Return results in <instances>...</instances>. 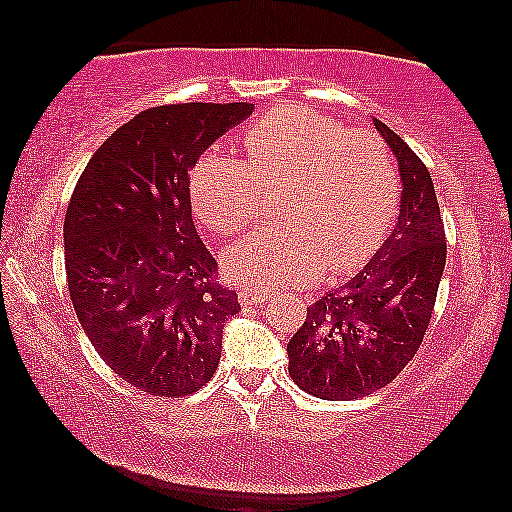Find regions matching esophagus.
<instances>
[{
  "label": "esophagus",
  "mask_w": 512,
  "mask_h": 512,
  "mask_svg": "<svg viewBox=\"0 0 512 512\" xmlns=\"http://www.w3.org/2000/svg\"><path fill=\"white\" fill-rule=\"evenodd\" d=\"M237 298H240L242 305H261V303H268L272 298V291H265V289H240L237 293Z\"/></svg>",
  "instance_id": "obj_1"
}]
</instances>
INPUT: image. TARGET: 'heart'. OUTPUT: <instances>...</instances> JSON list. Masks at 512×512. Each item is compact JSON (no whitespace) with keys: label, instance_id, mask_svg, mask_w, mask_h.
<instances>
[{"label":"heart","instance_id":"obj_1","mask_svg":"<svg viewBox=\"0 0 512 512\" xmlns=\"http://www.w3.org/2000/svg\"><path fill=\"white\" fill-rule=\"evenodd\" d=\"M242 160L209 151L193 165L191 200L207 228L235 235L263 214V191L282 181V221L258 228L226 256L237 284H305L366 265L401 205L389 151L368 130H347L307 107H277L244 128Z\"/></svg>","mask_w":512,"mask_h":512}]
</instances>
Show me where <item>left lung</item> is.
I'll list each match as a JSON object with an SVG mask.
<instances>
[{
  "instance_id": "obj_1",
  "label": "left lung",
  "mask_w": 512,
  "mask_h": 512,
  "mask_svg": "<svg viewBox=\"0 0 512 512\" xmlns=\"http://www.w3.org/2000/svg\"><path fill=\"white\" fill-rule=\"evenodd\" d=\"M373 123L398 160L401 216L359 275L307 307L305 324L286 345L291 380L324 401H352L396 380L422 345L445 270L431 174L394 130Z\"/></svg>"
}]
</instances>
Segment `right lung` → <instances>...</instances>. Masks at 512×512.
<instances>
[{
  "mask_svg": "<svg viewBox=\"0 0 512 512\" xmlns=\"http://www.w3.org/2000/svg\"><path fill=\"white\" fill-rule=\"evenodd\" d=\"M249 102L151 107L88 160L65 216L74 312L95 352L151 396L184 398L212 380L221 333L240 312L195 230L191 172Z\"/></svg>",
  "mask_w": 512,
  "mask_h": 512,
  "instance_id": "right-lung-1",
  "label": "right lung"
}]
</instances>
